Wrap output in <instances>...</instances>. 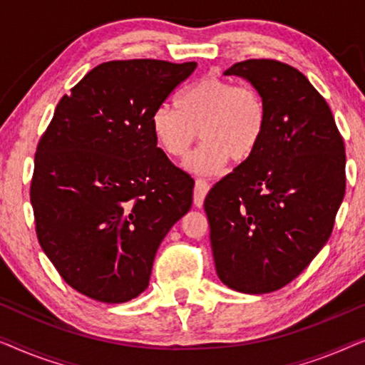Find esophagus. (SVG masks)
<instances>
[{"label":"esophagus","mask_w":365,"mask_h":365,"mask_svg":"<svg viewBox=\"0 0 365 365\" xmlns=\"http://www.w3.org/2000/svg\"><path fill=\"white\" fill-rule=\"evenodd\" d=\"M210 190V183L207 180H203V178H197L195 180V190H193V203L195 207H202L203 205V200L207 197Z\"/></svg>","instance_id":"obj_1"}]
</instances>
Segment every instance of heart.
Returning <instances> with one entry per match:
<instances>
[{"label":"heart","instance_id":"obj_1","mask_svg":"<svg viewBox=\"0 0 365 365\" xmlns=\"http://www.w3.org/2000/svg\"><path fill=\"white\" fill-rule=\"evenodd\" d=\"M268 127L263 97L250 86L208 76L178 94L177 109L160 104L150 115V129L168 157L182 158L198 137L203 143L188 158L195 173L212 175L233 162H245L258 150Z\"/></svg>","mask_w":365,"mask_h":365}]
</instances>
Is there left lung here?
Wrapping results in <instances>:
<instances>
[{"mask_svg":"<svg viewBox=\"0 0 365 365\" xmlns=\"http://www.w3.org/2000/svg\"><path fill=\"white\" fill-rule=\"evenodd\" d=\"M259 92L268 127L253 155L205 198L217 274L245 294L291 283L327 243L346 193V152L334 117L299 71L248 59L225 71Z\"/></svg>","mask_w":365,"mask_h":365,"instance_id":"obj_1","label":"left lung"}]
</instances>
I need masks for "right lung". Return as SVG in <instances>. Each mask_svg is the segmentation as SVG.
Instances as JSON below:
<instances>
[{
  "label": "right lung",
  "instance_id": "add662e5",
  "mask_svg": "<svg viewBox=\"0 0 365 365\" xmlns=\"http://www.w3.org/2000/svg\"><path fill=\"white\" fill-rule=\"evenodd\" d=\"M197 63L110 61L59 101L31 180L36 233L66 283L119 304L147 289L162 240L192 207L193 178L157 147L150 115Z\"/></svg>",
  "mask_w": 365,
  "mask_h": 365
}]
</instances>
